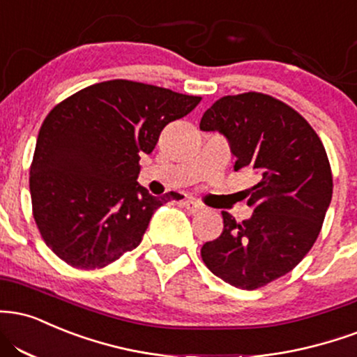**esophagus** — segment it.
I'll return each mask as SVG.
<instances>
[{
    "label": "esophagus",
    "mask_w": 357,
    "mask_h": 357,
    "mask_svg": "<svg viewBox=\"0 0 357 357\" xmlns=\"http://www.w3.org/2000/svg\"><path fill=\"white\" fill-rule=\"evenodd\" d=\"M183 206L188 209V211L192 213V214L201 213V211H203V209H204V206L201 204V203H197V201H195V199H186V201H184V203H183Z\"/></svg>",
    "instance_id": "1"
}]
</instances>
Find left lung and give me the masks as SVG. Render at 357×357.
Wrapping results in <instances>:
<instances>
[{"label": "left lung", "instance_id": "8db88e82", "mask_svg": "<svg viewBox=\"0 0 357 357\" xmlns=\"http://www.w3.org/2000/svg\"><path fill=\"white\" fill-rule=\"evenodd\" d=\"M203 131L227 137L257 183L248 190L255 213L236 222L222 211V233L203 244L208 269L239 289H257L303 261L319 236L333 197V173L319 136L298 111L264 93L222 96L201 118Z\"/></svg>", "mask_w": 357, "mask_h": 357}]
</instances>
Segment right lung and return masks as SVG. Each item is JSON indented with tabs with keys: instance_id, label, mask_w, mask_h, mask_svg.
Instances as JSON below:
<instances>
[{
	"instance_id": "right-lung-1",
	"label": "right lung",
	"mask_w": 357,
	"mask_h": 357,
	"mask_svg": "<svg viewBox=\"0 0 357 357\" xmlns=\"http://www.w3.org/2000/svg\"><path fill=\"white\" fill-rule=\"evenodd\" d=\"M128 79L71 94L41 124L29 169L33 218L43 241L78 269L105 268L143 239L153 213L176 192L151 196L136 181L141 154L162 128L199 105Z\"/></svg>"
}]
</instances>
